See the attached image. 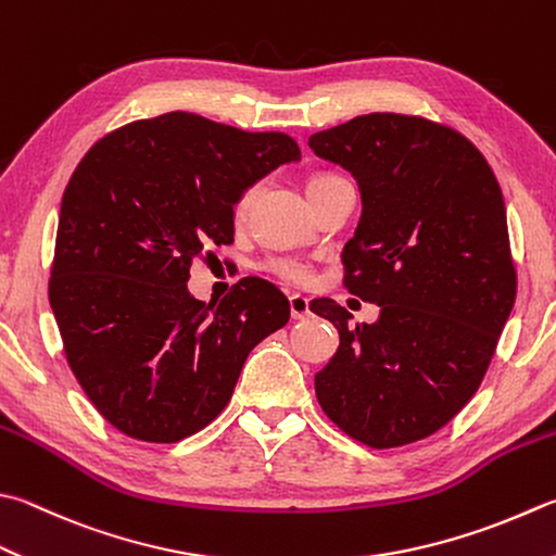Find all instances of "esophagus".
Instances as JSON below:
<instances>
[{
	"label": "esophagus",
	"instance_id": "34e87169",
	"mask_svg": "<svg viewBox=\"0 0 556 556\" xmlns=\"http://www.w3.org/2000/svg\"><path fill=\"white\" fill-rule=\"evenodd\" d=\"M288 300H290V317L292 319L300 321V319L309 317V300L305 295H290Z\"/></svg>",
	"mask_w": 556,
	"mask_h": 556
}]
</instances>
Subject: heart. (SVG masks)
I'll use <instances>...</instances> for the list:
<instances>
[{
  "instance_id": "heart-1",
  "label": "heart",
  "mask_w": 556,
  "mask_h": 556,
  "mask_svg": "<svg viewBox=\"0 0 556 556\" xmlns=\"http://www.w3.org/2000/svg\"><path fill=\"white\" fill-rule=\"evenodd\" d=\"M337 181H343V179H339V176H333V174H314L309 184H307V193L317 191V188H324L329 184H337ZM254 195H256V186H249L247 191H242V195L237 198V203H235V215L237 217H242L249 211V205H251V201H254ZM264 266H266L268 274H274L286 282H307L312 278V268L305 264V261H298V258L274 256V258H268Z\"/></svg>"
}]
</instances>
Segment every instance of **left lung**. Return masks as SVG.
<instances>
[{"label": "left lung", "instance_id": "1", "mask_svg": "<svg viewBox=\"0 0 556 556\" xmlns=\"http://www.w3.org/2000/svg\"><path fill=\"white\" fill-rule=\"evenodd\" d=\"M309 148L358 179L343 288L380 307L375 324L351 327L345 307L312 302L341 341L314 375L317 402L368 447L424 441L479 390L516 302L501 186L463 132L424 115H358Z\"/></svg>", "mask_w": 556, "mask_h": 556}]
</instances>
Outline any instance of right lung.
Returning a JSON list of instances; mask_svg holds the SVG:
<instances>
[{
    "label": "right lung",
    "instance_id": "obj_1",
    "mask_svg": "<svg viewBox=\"0 0 556 556\" xmlns=\"http://www.w3.org/2000/svg\"><path fill=\"white\" fill-rule=\"evenodd\" d=\"M300 160L286 132H247L174 111L103 135L60 205L48 298L62 349L97 412L144 443L215 421L247 355L286 327L290 305L261 278L217 302L186 280L235 242L237 198Z\"/></svg>",
    "mask_w": 556,
    "mask_h": 556
}]
</instances>
